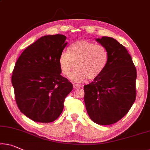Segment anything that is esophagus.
<instances>
[{
  "instance_id": "esophagus-1",
  "label": "esophagus",
  "mask_w": 150,
  "mask_h": 150,
  "mask_svg": "<svg viewBox=\"0 0 150 150\" xmlns=\"http://www.w3.org/2000/svg\"><path fill=\"white\" fill-rule=\"evenodd\" d=\"M73 87L74 89H77V88H79L81 87L80 84H73Z\"/></svg>"
}]
</instances>
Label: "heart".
<instances>
[{
  "mask_svg": "<svg viewBox=\"0 0 150 150\" xmlns=\"http://www.w3.org/2000/svg\"><path fill=\"white\" fill-rule=\"evenodd\" d=\"M109 60V54L105 46L86 40L76 41L70 45L68 52H63L59 57L62 73L73 81L80 82L86 78L93 80L104 72Z\"/></svg>",
  "mask_w": 150,
  "mask_h": 150,
  "instance_id": "1",
  "label": "heart"
}]
</instances>
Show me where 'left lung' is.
<instances>
[{"label": "left lung", "mask_w": 150, "mask_h": 150, "mask_svg": "<svg viewBox=\"0 0 150 150\" xmlns=\"http://www.w3.org/2000/svg\"><path fill=\"white\" fill-rule=\"evenodd\" d=\"M109 60L104 72L84 85V103L90 118L102 125H111L127 113L136 98L137 71L127 50L116 40L103 37Z\"/></svg>", "instance_id": "8db88e82"}]
</instances>
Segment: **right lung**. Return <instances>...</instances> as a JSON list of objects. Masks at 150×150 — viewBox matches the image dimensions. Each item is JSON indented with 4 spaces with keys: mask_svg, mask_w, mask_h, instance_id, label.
Segmentation results:
<instances>
[{
    "mask_svg": "<svg viewBox=\"0 0 150 150\" xmlns=\"http://www.w3.org/2000/svg\"><path fill=\"white\" fill-rule=\"evenodd\" d=\"M66 37H41L21 54L11 78L19 110L30 119L51 123L58 118L73 85L60 74L59 57Z\"/></svg>",
    "mask_w": 150,
    "mask_h": 150,
    "instance_id": "right-lung-1",
    "label": "right lung"
}]
</instances>
